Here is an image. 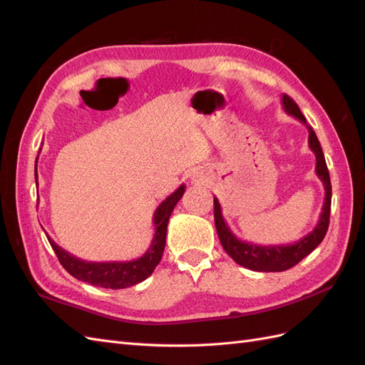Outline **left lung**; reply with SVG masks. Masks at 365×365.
<instances>
[{
    "label": "left lung",
    "mask_w": 365,
    "mask_h": 365,
    "mask_svg": "<svg viewBox=\"0 0 365 365\" xmlns=\"http://www.w3.org/2000/svg\"><path fill=\"white\" fill-rule=\"evenodd\" d=\"M283 109L289 115L295 117L298 121L307 128L309 130V148L315 153L317 165L315 173L319 180H322L324 185V204L323 212L319 215L318 224L311 233L297 240L295 244L288 245H256L251 242L240 240L235 236L233 231L228 227L227 220L224 219L222 208L215 196V225L220 244H222L224 250L227 251L228 256L233 259L240 267L248 268L251 271L259 272H280L292 268L300 260H303L306 256H309L319 244H322L327 228H329V217H330V201H332V185H330V176L324 160V153L322 149V145L315 135L314 129L306 123V118L302 114L300 108L292 101L289 96H282Z\"/></svg>",
    "instance_id": "left-lung-1"
}]
</instances>
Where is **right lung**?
Returning <instances> with one entry per match:
<instances>
[{"mask_svg": "<svg viewBox=\"0 0 365 365\" xmlns=\"http://www.w3.org/2000/svg\"><path fill=\"white\" fill-rule=\"evenodd\" d=\"M35 178L38 184V172L35 173ZM184 192L185 185L181 184L178 189H176L170 196L165 197V200L157 207L155 213H153V228H155V235H153L148 251L135 260L88 262L73 256L68 251H65L48 236L47 239L53 251L56 252L62 267L77 280H82L93 286H98V288L108 289L129 288V286H134L143 280H146L160 263L165 247V233H168L169 217L173 212L175 205L178 204V201L182 197Z\"/></svg>", "mask_w": 365, "mask_h": 365, "instance_id": "1", "label": "right lung"}]
</instances>
